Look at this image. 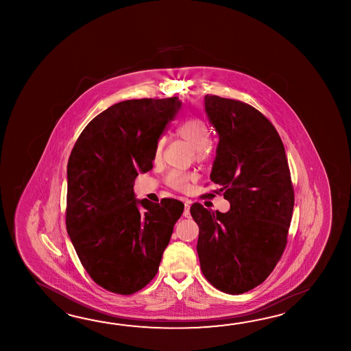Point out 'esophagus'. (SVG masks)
I'll return each mask as SVG.
<instances>
[{
    "label": "esophagus",
    "mask_w": 351,
    "mask_h": 351,
    "mask_svg": "<svg viewBox=\"0 0 351 351\" xmlns=\"http://www.w3.org/2000/svg\"><path fill=\"white\" fill-rule=\"evenodd\" d=\"M191 204H192V201L184 199V212H183V216L186 217V218H189V216H191V212H189Z\"/></svg>",
    "instance_id": "34e87169"
}]
</instances>
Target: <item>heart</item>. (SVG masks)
Returning a JSON list of instances; mask_svg holds the SVG:
<instances>
[{
    "instance_id": "b5f03b06",
    "label": "heart",
    "mask_w": 351,
    "mask_h": 351,
    "mask_svg": "<svg viewBox=\"0 0 351 351\" xmlns=\"http://www.w3.org/2000/svg\"><path fill=\"white\" fill-rule=\"evenodd\" d=\"M177 134L183 141H186L193 147L195 159L198 162H203V160L208 159L209 154H210V145L208 144L210 133H209L208 125L203 120L199 118H191V119L184 120L177 128ZM163 149H165V141L159 139L157 147H156V152H154L156 159L162 157ZM192 180H193V174L177 172V171L169 173V176L167 177L168 186H172L177 191H182V192L188 191Z\"/></svg>"
}]
</instances>
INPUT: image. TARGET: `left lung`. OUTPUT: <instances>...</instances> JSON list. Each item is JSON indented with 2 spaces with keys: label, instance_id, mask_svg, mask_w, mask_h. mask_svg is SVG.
<instances>
[{
  "label": "left lung",
  "instance_id": "8db88e82",
  "mask_svg": "<svg viewBox=\"0 0 351 351\" xmlns=\"http://www.w3.org/2000/svg\"><path fill=\"white\" fill-rule=\"evenodd\" d=\"M204 108L219 138L210 180L231 208L192 204L197 252L209 282L239 295L261 285L284 254L295 203L291 174L282 141L262 112L217 95H206Z\"/></svg>",
  "mask_w": 351,
  "mask_h": 351
}]
</instances>
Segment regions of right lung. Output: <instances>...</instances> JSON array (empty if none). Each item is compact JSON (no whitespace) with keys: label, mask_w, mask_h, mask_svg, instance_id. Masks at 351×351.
<instances>
[{"label":"right lung","mask_w":351,"mask_h":351,"mask_svg":"<svg viewBox=\"0 0 351 351\" xmlns=\"http://www.w3.org/2000/svg\"><path fill=\"white\" fill-rule=\"evenodd\" d=\"M180 105L177 97L120 101L91 120L71 150L67 233L84 269L108 291L132 295L149 284L183 213L182 202L136 201L133 191Z\"/></svg>","instance_id":"obj_1"}]
</instances>
